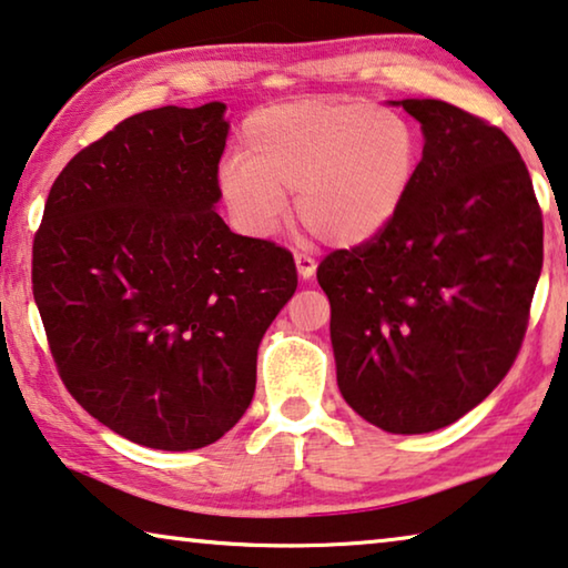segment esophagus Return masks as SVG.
<instances>
[{
  "instance_id": "1",
  "label": "esophagus",
  "mask_w": 568,
  "mask_h": 568,
  "mask_svg": "<svg viewBox=\"0 0 568 568\" xmlns=\"http://www.w3.org/2000/svg\"><path fill=\"white\" fill-rule=\"evenodd\" d=\"M295 270H298V275L303 281H311L313 273H316V260L303 255V252H295Z\"/></svg>"
}]
</instances>
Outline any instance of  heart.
Returning <instances> with one entry per match:
<instances>
[{"label":"heart","mask_w":568,"mask_h":568,"mask_svg":"<svg viewBox=\"0 0 568 568\" xmlns=\"http://www.w3.org/2000/svg\"><path fill=\"white\" fill-rule=\"evenodd\" d=\"M240 148L216 178L236 226L273 234L287 193H298L301 222L338 247H357L390 226L420 158L410 124L362 99L260 109L244 120Z\"/></svg>","instance_id":"b5f03b06"}]
</instances>
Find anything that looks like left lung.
Masks as SVG:
<instances>
[{"label": "left lung", "mask_w": 568, "mask_h": 568, "mask_svg": "<svg viewBox=\"0 0 568 568\" xmlns=\"http://www.w3.org/2000/svg\"><path fill=\"white\" fill-rule=\"evenodd\" d=\"M423 130L408 199L387 230L318 265L336 383L387 434L459 420L503 383L544 267V216L500 126L403 99Z\"/></svg>", "instance_id": "8db88e82"}]
</instances>
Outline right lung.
I'll list each match as a JSON object with an SVG mask.
<instances>
[{
  "mask_svg": "<svg viewBox=\"0 0 568 568\" xmlns=\"http://www.w3.org/2000/svg\"><path fill=\"white\" fill-rule=\"evenodd\" d=\"M222 101L134 114L83 148L32 242L50 354L83 410L191 452L250 408L257 346L298 287L293 255L216 214Z\"/></svg>",
  "mask_w": 568,
  "mask_h": 568,
  "instance_id": "1",
  "label": "right lung"
}]
</instances>
